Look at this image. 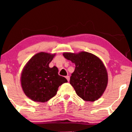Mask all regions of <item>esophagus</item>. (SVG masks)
<instances>
[{"label": "esophagus", "mask_w": 132, "mask_h": 132, "mask_svg": "<svg viewBox=\"0 0 132 132\" xmlns=\"http://www.w3.org/2000/svg\"><path fill=\"white\" fill-rule=\"evenodd\" d=\"M66 79H67L68 82H69V81H70V77L69 76H66Z\"/></svg>", "instance_id": "obj_1"}]
</instances>
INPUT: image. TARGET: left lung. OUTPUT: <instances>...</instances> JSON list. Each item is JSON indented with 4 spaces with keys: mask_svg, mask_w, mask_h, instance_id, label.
I'll return each mask as SVG.
<instances>
[{
    "mask_svg": "<svg viewBox=\"0 0 132 132\" xmlns=\"http://www.w3.org/2000/svg\"><path fill=\"white\" fill-rule=\"evenodd\" d=\"M63 56L76 65L70 83L77 95L87 102H94L100 98L108 83L107 70L102 61L86 52H64Z\"/></svg>",
    "mask_w": 132,
    "mask_h": 132,
    "instance_id": "1",
    "label": "left lung"
}]
</instances>
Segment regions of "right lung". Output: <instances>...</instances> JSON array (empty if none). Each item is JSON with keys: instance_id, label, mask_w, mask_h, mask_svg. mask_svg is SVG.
Returning a JSON list of instances; mask_svg holds the SVG:
<instances>
[{"instance_id": "add662e5", "label": "right lung", "mask_w": 132, "mask_h": 132, "mask_svg": "<svg viewBox=\"0 0 132 132\" xmlns=\"http://www.w3.org/2000/svg\"><path fill=\"white\" fill-rule=\"evenodd\" d=\"M56 53L39 52L30 58L23 68L20 82L24 94L32 101L44 103L56 94L59 86L68 81L58 75L56 67L49 64Z\"/></svg>"}]
</instances>
